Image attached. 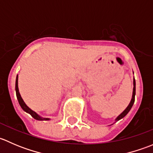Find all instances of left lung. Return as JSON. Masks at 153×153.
Returning a JSON list of instances; mask_svg holds the SVG:
<instances>
[{
  "instance_id": "obj_1",
  "label": "left lung",
  "mask_w": 153,
  "mask_h": 153,
  "mask_svg": "<svg viewBox=\"0 0 153 153\" xmlns=\"http://www.w3.org/2000/svg\"><path fill=\"white\" fill-rule=\"evenodd\" d=\"M133 86H133V92H132V99H131L130 103H129V104L128 105L127 107L125 109V110L124 111V112H123L121 115H119L118 117H117V118L115 119V122L118 121H119L120 119L123 118L124 116H126V114L129 112V110H130L131 108H132V105L134 104V102H135V78L133 79Z\"/></svg>"
}]
</instances>
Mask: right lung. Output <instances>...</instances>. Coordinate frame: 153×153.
<instances>
[{
  "instance_id": "1",
  "label": "right lung",
  "mask_w": 153,
  "mask_h": 153,
  "mask_svg": "<svg viewBox=\"0 0 153 153\" xmlns=\"http://www.w3.org/2000/svg\"><path fill=\"white\" fill-rule=\"evenodd\" d=\"M18 75H17L16 81H15V92H16V96H17V98H18V103H19L20 106H21V108H22V109H24V110L25 111V112H28L29 114H30V115H32V118H35V119L38 120V121H47V120H49V118H42V117L39 116V115H38V114L36 113V112H34L33 110H32V109H31L30 108H29L28 106H27V104H26L25 103H24V101H23L22 98H21V95H20L19 90H18Z\"/></svg>"
}]
</instances>
